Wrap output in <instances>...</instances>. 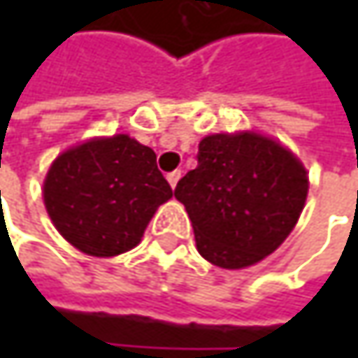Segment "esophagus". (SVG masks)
I'll list each match as a JSON object with an SVG mask.
<instances>
[{"mask_svg": "<svg viewBox=\"0 0 358 358\" xmlns=\"http://www.w3.org/2000/svg\"><path fill=\"white\" fill-rule=\"evenodd\" d=\"M180 176H182V172H180V170H174V172H170V174H168V182H170V186H172V188H176Z\"/></svg>", "mask_w": 358, "mask_h": 358, "instance_id": "obj_1", "label": "esophagus"}]
</instances>
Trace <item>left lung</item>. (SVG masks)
Instances as JSON below:
<instances>
[{
    "instance_id": "obj_1",
    "label": "left lung",
    "mask_w": 358,
    "mask_h": 358,
    "mask_svg": "<svg viewBox=\"0 0 358 358\" xmlns=\"http://www.w3.org/2000/svg\"><path fill=\"white\" fill-rule=\"evenodd\" d=\"M307 192L309 176L299 157L247 130L205 136L196 168L180 180L174 196L186 207L201 257L243 269L286 241Z\"/></svg>"
}]
</instances>
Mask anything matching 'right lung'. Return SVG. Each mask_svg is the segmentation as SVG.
<instances>
[{"mask_svg":"<svg viewBox=\"0 0 358 358\" xmlns=\"http://www.w3.org/2000/svg\"><path fill=\"white\" fill-rule=\"evenodd\" d=\"M172 194L153 149L128 134L91 138L64 151L43 182L53 226L91 257L134 249L157 207Z\"/></svg>","mask_w":358,"mask_h":358,"instance_id":"add662e5","label":"right lung"}]
</instances>
